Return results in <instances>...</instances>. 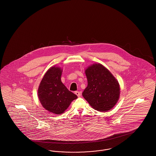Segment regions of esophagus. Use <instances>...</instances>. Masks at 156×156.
<instances>
[{"label":"esophagus","mask_w":156,"mask_h":156,"mask_svg":"<svg viewBox=\"0 0 156 156\" xmlns=\"http://www.w3.org/2000/svg\"><path fill=\"white\" fill-rule=\"evenodd\" d=\"M75 94L78 96V97H81V92H80L79 91H75Z\"/></svg>","instance_id":"esophagus-1"}]
</instances>
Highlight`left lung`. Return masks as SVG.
I'll use <instances>...</instances> for the list:
<instances>
[{
  "label": "left lung",
  "instance_id": "obj_1",
  "mask_svg": "<svg viewBox=\"0 0 156 156\" xmlns=\"http://www.w3.org/2000/svg\"><path fill=\"white\" fill-rule=\"evenodd\" d=\"M88 86L82 96L95 110H111L120 96V87L111 73L101 64H94L85 70Z\"/></svg>",
  "mask_w": 156,
  "mask_h": 156
}]
</instances>
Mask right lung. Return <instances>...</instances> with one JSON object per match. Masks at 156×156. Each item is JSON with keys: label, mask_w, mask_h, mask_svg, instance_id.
I'll return each mask as SVG.
<instances>
[{"label": "right lung", "mask_w": 156, "mask_h": 156, "mask_svg": "<svg viewBox=\"0 0 156 156\" xmlns=\"http://www.w3.org/2000/svg\"><path fill=\"white\" fill-rule=\"evenodd\" d=\"M62 72L59 67H51L44 75L38 89V97L42 106L57 115L63 113L71 102L78 98L62 83Z\"/></svg>", "instance_id": "add662e5"}]
</instances>
